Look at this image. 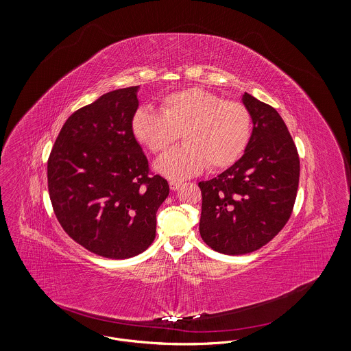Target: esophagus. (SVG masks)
<instances>
[{
	"mask_svg": "<svg viewBox=\"0 0 351 351\" xmlns=\"http://www.w3.org/2000/svg\"><path fill=\"white\" fill-rule=\"evenodd\" d=\"M180 185H182V183H179V182H176V180H171V182H169V188H171V191H178Z\"/></svg>",
	"mask_w": 351,
	"mask_h": 351,
	"instance_id": "1",
	"label": "esophagus"
}]
</instances>
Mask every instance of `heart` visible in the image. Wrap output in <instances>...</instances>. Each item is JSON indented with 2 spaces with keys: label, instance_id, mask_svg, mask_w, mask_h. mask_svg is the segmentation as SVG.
Masks as SVG:
<instances>
[{
  "label": "heart",
  "instance_id": "b5f03b06",
  "mask_svg": "<svg viewBox=\"0 0 351 351\" xmlns=\"http://www.w3.org/2000/svg\"><path fill=\"white\" fill-rule=\"evenodd\" d=\"M159 109L160 114L139 109L132 128L136 141L154 154L166 150L182 133L183 146L155 162V169L168 179L182 180L206 166L210 171L230 167L250 143L252 118L239 101L188 88L167 95Z\"/></svg>",
  "mask_w": 351,
  "mask_h": 351
}]
</instances>
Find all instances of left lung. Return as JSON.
Masks as SVG:
<instances>
[{
    "label": "left lung",
    "instance_id": "1",
    "mask_svg": "<svg viewBox=\"0 0 351 351\" xmlns=\"http://www.w3.org/2000/svg\"><path fill=\"white\" fill-rule=\"evenodd\" d=\"M252 134L245 154L208 182L202 195L200 234L213 250L242 255L261 249L291 217L300 178V159L283 118L249 93Z\"/></svg>",
    "mask_w": 351,
    "mask_h": 351
}]
</instances>
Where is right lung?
Segmentation results:
<instances>
[{
	"label": "right lung",
	"instance_id": "right-lung-1",
	"mask_svg": "<svg viewBox=\"0 0 351 351\" xmlns=\"http://www.w3.org/2000/svg\"><path fill=\"white\" fill-rule=\"evenodd\" d=\"M139 86L108 92L68 117L51 150V204L64 232L86 250L110 259L146 250L167 180L150 176L133 134Z\"/></svg>",
	"mask_w": 351,
	"mask_h": 351
}]
</instances>
